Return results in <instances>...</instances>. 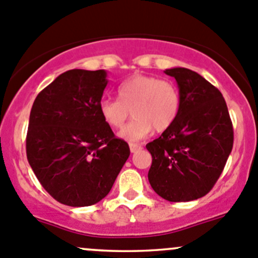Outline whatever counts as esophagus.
Wrapping results in <instances>:
<instances>
[{
    "mask_svg": "<svg viewBox=\"0 0 258 258\" xmlns=\"http://www.w3.org/2000/svg\"><path fill=\"white\" fill-rule=\"evenodd\" d=\"M129 148H130V152L132 153H137L138 150L142 149V147H140L139 144H134V143H130Z\"/></svg>",
    "mask_w": 258,
    "mask_h": 258,
    "instance_id": "obj_1",
    "label": "esophagus"
}]
</instances>
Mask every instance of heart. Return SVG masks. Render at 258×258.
<instances>
[{
    "mask_svg": "<svg viewBox=\"0 0 258 258\" xmlns=\"http://www.w3.org/2000/svg\"><path fill=\"white\" fill-rule=\"evenodd\" d=\"M180 109L179 90L169 80L137 74L126 79L118 88V100L104 99L99 104V113L108 126L120 129L129 118L134 119L119 137L128 142H137L155 132L169 129Z\"/></svg>",
    "mask_w": 258,
    "mask_h": 258,
    "instance_id": "b5f03b06",
    "label": "heart"
}]
</instances>
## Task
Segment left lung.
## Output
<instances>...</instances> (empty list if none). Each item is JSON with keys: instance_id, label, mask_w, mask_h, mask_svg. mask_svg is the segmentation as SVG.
I'll return each mask as SVG.
<instances>
[{"instance_id": "left-lung-1", "label": "left lung", "mask_w": 258, "mask_h": 258, "mask_svg": "<svg viewBox=\"0 0 258 258\" xmlns=\"http://www.w3.org/2000/svg\"><path fill=\"white\" fill-rule=\"evenodd\" d=\"M177 81L180 109L169 129L148 143V179L169 202H189L207 195L233 147V128L221 91L196 71L167 69Z\"/></svg>"}]
</instances>
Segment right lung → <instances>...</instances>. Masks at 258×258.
I'll list each match as a JSON object with an SVG mask.
<instances>
[{"label": "right lung", "mask_w": 258, "mask_h": 258, "mask_svg": "<svg viewBox=\"0 0 258 258\" xmlns=\"http://www.w3.org/2000/svg\"><path fill=\"white\" fill-rule=\"evenodd\" d=\"M105 70L73 69L36 96L26 138L27 160L57 202L86 207L108 196L129 158L99 113L108 85Z\"/></svg>", "instance_id": "obj_1"}]
</instances>
